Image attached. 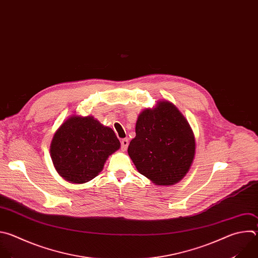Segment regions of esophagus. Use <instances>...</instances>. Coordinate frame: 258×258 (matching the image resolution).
Masks as SVG:
<instances>
[{
    "label": "esophagus",
    "instance_id": "34e87169",
    "mask_svg": "<svg viewBox=\"0 0 258 258\" xmlns=\"http://www.w3.org/2000/svg\"><path fill=\"white\" fill-rule=\"evenodd\" d=\"M128 145H129V140H128L127 138H125V139H122V140H121V148H122V150H123V151H125V150L127 149Z\"/></svg>",
    "mask_w": 258,
    "mask_h": 258
}]
</instances>
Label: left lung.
<instances>
[{
  "label": "left lung",
  "instance_id": "1",
  "mask_svg": "<svg viewBox=\"0 0 258 258\" xmlns=\"http://www.w3.org/2000/svg\"><path fill=\"white\" fill-rule=\"evenodd\" d=\"M128 153L138 172L159 186H171L188 173L195 154L189 123L172 102L161 100L137 119Z\"/></svg>",
  "mask_w": 258,
  "mask_h": 258
}]
</instances>
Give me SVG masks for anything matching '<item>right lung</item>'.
<instances>
[{
    "instance_id": "right-lung-1",
    "label": "right lung",
    "mask_w": 258,
    "mask_h": 258,
    "mask_svg": "<svg viewBox=\"0 0 258 258\" xmlns=\"http://www.w3.org/2000/svg\"><path fill=\"white\" fill-rule=\"evenodd\" d=\"M119 148L111 128L92 116H72L56 131L49 150L59 175L70 183L83 184L95 178Z\"/></svg>"
}]
</instances>
